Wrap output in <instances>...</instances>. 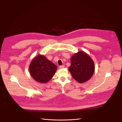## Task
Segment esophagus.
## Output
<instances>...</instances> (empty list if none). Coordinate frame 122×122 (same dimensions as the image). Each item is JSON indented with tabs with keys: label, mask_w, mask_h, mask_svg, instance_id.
<instances>
[{
	"label": "esophagus",
	"mask_w": 122,
	"mask_h": 122,
	"mask_svg": "<svg viewBox=\"0 0 122 122\" xmlns=\"http://www.w3.org/2000/svg\"><path fill=\"white\" fill-rule=\"evenodd\" d=\"M64 67H65L64 65H62V66H60L59 67V68H60V69H63V68H64Z\"/></svg>",
	"instance_id": "obj_1"
}]
</instances>
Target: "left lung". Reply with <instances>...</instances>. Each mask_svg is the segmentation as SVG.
<instances>
[{
  "label": "left lung",
  "mask_w": 122,
  "mask_h": 122,
  "mask_svg": "<svg viewBox=\"0 0 122 122\" xmlns=\"http://www.w3.org/2000/svg\"><path fill=\"white\" fill-rule=\"evenodd\" d=\"M71 61L69 70L75 80L83 83L92 77L94 72V64L88 54L84 51H80L72 56Z\"/></svg>",
  "instance_id": "obj_1"
}]
</instances>
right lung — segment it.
Listing matches in <instances>:
<instances>
[{
  "label": "right lung",
  "mask_w": 122,
  "mask_h": 122,
  "mask_svg": "<svg viewBox=\"0 0 122 122\" xmlns=\"http://www.w3.org/2000/svg\"><path fill=\"white\" fill-rule=\"evenodd\" d=\"M57 67L43 55H39L32 60L30 73L35 80L41 83L49 81L56 72Z\"/></svg>",
  "instance_id": "add662e5"
}]
</instances>
